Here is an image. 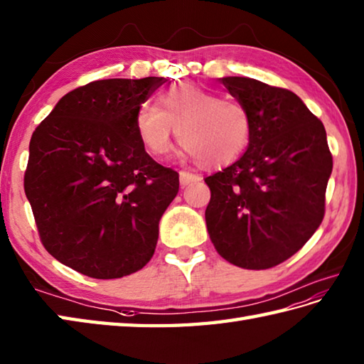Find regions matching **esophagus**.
Segmentation results:
<instances>
[{
  "instance_id": "esophagus-1",
  "label": "esophagus",
  "mask_w": 364,
  "mask_h": 364,
  "mask_svg": "<svg viewBox=\"0 0 364 364\" xmlns=\"http://www.w3.org/2000/svg\"><path fill=\"white\" fill-rule=\"evenodd\" d=\"M179 179H181V185L185 187V185H190L193 182H199L203 179L199 174H193V173H187V171H181L179 173Z\"/></svg>"
}]
</instances>
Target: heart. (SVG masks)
<instances>
[{
	"label": "heart",
	"instance_id": "heart-1",
	"mask_svg": "<svg viewBox=\"0 0 364 364\" xmlns=\"http://www.w3.org/2000/svg\"><path fill=\"white\" fill-rule=\"evenodd\" d=\"M251 129L243 103L187 83L163 89L157 103H143L135 113L136 135L151 155L168 154L176 130L185 154L204 168L234 163L247 149Z\"/></svg>",
	"mask_w": 364,
	"mask_h": 364
}]
</instances>
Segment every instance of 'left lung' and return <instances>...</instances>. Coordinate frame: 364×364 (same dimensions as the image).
Masks as SVG:
<instances>
[{"instance_id":"8db88e82","label":"left lung","mask_w":364,"mask_h":364,"mask_svg":"<svg viewBox=\"0 0 364 364\" xmlns=\"http://www.w3.org/2000/svg\"><path fill=\"white\" fill-rule=\"evenodd\" d=\"M248 108L251 138L242 157L205 177V225L218 255L264 270L295 255L321 226L333 169L323 124L299 95L247 77L220 78Z\"/></svg>"}]
</instances>
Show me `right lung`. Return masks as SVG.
I'll return each instance as SVG.
<instances>
[{
  "label": "right lung",
  "instance_id": "obj_1",
  "mask_svg": "<svg viewBox=\"0 0 364 364\" xmlns=\"http://www.w3.org/2000/svg\"><path fill=\"white\" fill-rule=\"evenodd\" d=\"M163 77L99 80L73 89L34 130L25 193L48 253L97 279L151 261L179 174L136 135L135 113Z\"/></svg>",
  "mask_w": 364,
  "mask_h": 364
}]
</instances>
